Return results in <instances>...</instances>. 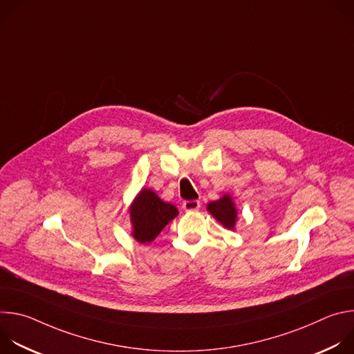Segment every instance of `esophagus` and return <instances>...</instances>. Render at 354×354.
<instances>
[{
  "mask_svg": "<svg viewBox=\"0 0 354 354\" xmlns=\"http://www.w3.org/2000/svg\"><path fill=\"white\" fill-rule=\"evenodd\" d=\"M182 207H183V210H186V212L197 210V209L200 207V201H198V200H185Z\"/></svg>",
  "mask_w": 354,
  "mask_h": 354,
  "instance_id": "34e87169",
  "label": "esophagus"
}]
</instances>
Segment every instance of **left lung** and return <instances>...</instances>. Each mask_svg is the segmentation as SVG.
Segmentation results:
<instances>
[{"mask_svg":"<svg viewBox=\"0 0 354 354\" xmlns=\"http://www.w3.org/2000/svg\"><path fill=\"white\" fill-rule=\"evenodd\" d=\"M209 212L228 230H232L236 220V209L234 207V203L230 196H224L217 201H212L207 206Z\"/></svg>","mask_w":354,"mask_h":354,"instance_id":"1","label":"left lung"}]
</instances>
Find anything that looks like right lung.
Segmentation results:
<instances>
[{
	"label": "right lung",
	"instance_id": "obj_1",
	"mask_svg": "<svg viewBox=\"0 0 354 354\" xmlns=\"http://www.w3.org/2000/svg\"><path fill=\"white\" fill-rule=\"evenodd\" d=\"M176 216L174 205L165 203L153 190L144 189L130 207L133 236L141 243L151 242Z\"/></svg>",
	"mask_w": 354,
	"mask_h": 354
}]
</instances>
